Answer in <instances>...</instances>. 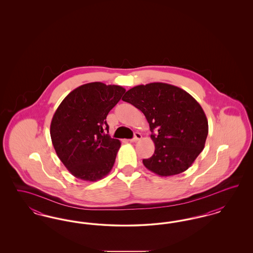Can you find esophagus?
Listing matches in <instances>:
<instances>
[{"instance_id":"esophagus-1","label":"esophagus","mask_w":253,"mask_h":253,"mask_svg":"<svg viewBox=\"0 0 253 253\" xmlns=\"http://www.w3.org/2000/svg\"><path fill=\"white\" fill-rule=\"evenodd\" d=\"M141 137H142V135H141L140 132H135L133 138L130 140V142H136V141H138L139 139H141Z\"/></svg>"}]
</instances>
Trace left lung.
I'll return each mask as SVG.
<instances>
[{"label":"left lung","instance_id":"left-lung-1","mask_svg":"<svg viewBox=\"0 0 253 253\" xmlns=\"http://www.w3.org/2000/svg\"><path fill=\"white\" fill-rule=\"evenodd\" d=\"M122 100L144 114L153 132L156 149L152 157L143 159L146 168L157 175L170 176L192 166L209 132L207 117L194 97L177 86L152 83L132 87Z\"/></svg>","mask_w":253,"mask_h":253}]
</instances>
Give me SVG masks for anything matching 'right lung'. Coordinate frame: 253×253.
Wrapping results in <instances>:
<instances>
[{
  "instance_id": "1",
  "label": "right lung",
  "mask_w": 253,
  "mask_h": 253,
  "mask_svg": "<svg viewBox=\"0 0 253 253\" xmlns=\"http://www.w3.org/2000/svg\"><path fill=\"white\" fill-rule=\"evenodd\" d=\"M120 85L90 83L61 101L50 125L57 156L75 177L95 182L114 166L121 141L108 133L106 118L125 93Z\"/></svg>"
}]
</instances>
